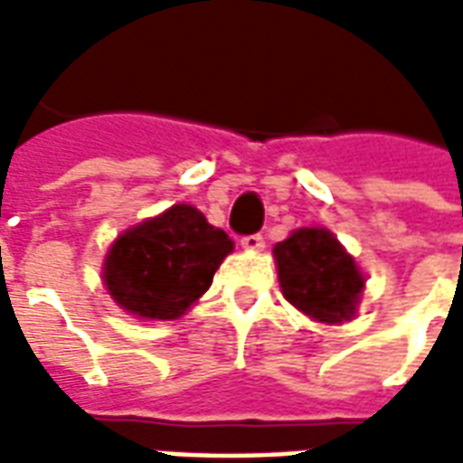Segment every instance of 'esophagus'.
<instances>
[{
	"label": "esophagus",
	"mask_w": 463,
	"mask_h": 463,
	"mask_svg": "<svg viewBox=\"0 0 463 463\" xmlns=\"http://www.w3.org/2000/svg\"><path fill=\"white\" fill-rule=\"evenodd\" d=\"M241 245L245 250H262L265 248V238H262L260 232H252V235H242Z\"/></svg>",
	"instance_id": "1"
}]
</instances>
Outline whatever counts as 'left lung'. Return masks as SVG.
Masks as SVG:
<instances>
[{
	"mask_svg": "<svg viewBox=\"0 0 463 463\" xmlns=\"http://www.w3.org/2000/svg\"><path fill=\"white\" fill-rule=\"evenodd\" d=\"M285 300L320 322L354 315L364 278L337 238L325 228H302L275 245Z\"/></svg>",
	"mask_w": 463,
	"mask_h": 463,
	"instance_id": "8db88e82",
	"label": "left lung"
}]
</instances>
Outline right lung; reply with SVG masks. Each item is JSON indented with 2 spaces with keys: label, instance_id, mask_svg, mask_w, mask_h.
Returning <instances> with one entry per match:
<instances>
[{
  "label": "right lung",
  "instance_id": "obj_1",
  "mask_svg": "<svg viewBox=\"0 0 463 463\" xmlns=\"http://www.w3.org/2000/svg\"><path fill=\"white\" fill-rule=\"evenodd\" d=\"M232 241L193 205H173L126 231L104 262V282L123 310L175 320L211 288Z\"/></svg>",
  "mask_w": 463,
  "mask_h": 463
}]
</instances>
